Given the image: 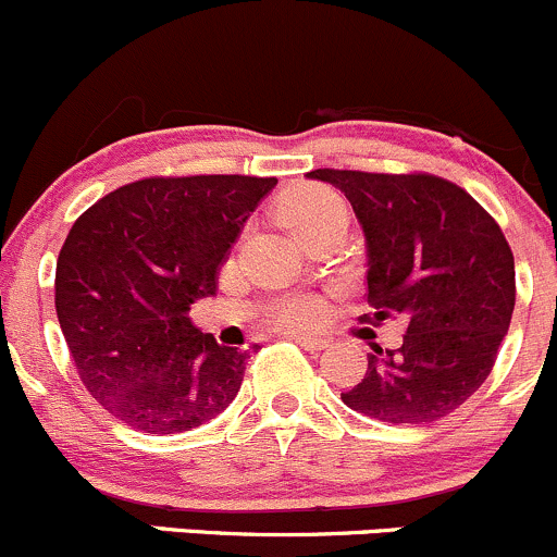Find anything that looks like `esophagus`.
Segmentation results:
<instances>
[{"label": "esophagus", "mask_w": 557, "mask_h": 557, "mask_svg": "<svg viewBox=\"0 0 557 557\" xmlns=\"http://www.w3.org/2000/svg\"><path fill=\"white\" fill-rule=\"evenodd\" d=\"M290 338H294L296 344H301L304 349H309V352H318V349L327 347V338L323 336H304V333H294Z\"/></svg>", "instance_id": "1"}]
</instances>
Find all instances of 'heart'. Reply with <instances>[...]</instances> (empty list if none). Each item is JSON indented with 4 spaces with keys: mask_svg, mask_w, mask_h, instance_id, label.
<instances>
[{
    "mask_svg": "<svg viewBox=\"0 0 557 557\" xmlns=\"http://www.w3.org/2000/svg\"><path fill=\"white\" fill-rule=\"evenodd\" d=\"M274 215L294 237H304V234L320 230L336 215H344V202L338 200L336 191L325 189V186H296V189L285 191L280 197L277 205H274ZM318 314V304L309 301V298H296V301L285 304L280 309L277 323L285 327H304L312 325Z\"/></svg>",
    "mask_w": 557,
    "mask_h": 557,
    "instance_id": "1",
    "label": "heart"
}]
</instances>
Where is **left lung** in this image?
Instances as JSON below:
<instances>
[{"mask_svg":"<svg viewBox=\"0 0 557 557\" xmlns=\"http://www.w3.org/2000/svg\"><path fill=\"white\" fill-rule=\"evenodd\" d=\"M344 191L362 226L373 320H406L400 349L371 344L357 413L389 424L448 417L494 368L515 309V259L499 224L461 186L426 173H307Z\"/></svg>","mask_w":557,"mask_h":557,"instance_id":"obj_1","label":"left lung"}]
</instances>
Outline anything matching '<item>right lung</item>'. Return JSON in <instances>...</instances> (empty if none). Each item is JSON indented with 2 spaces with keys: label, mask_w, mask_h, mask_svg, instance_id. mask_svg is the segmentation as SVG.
<instances>
[{
  "label": "right lung",
  "mask_w": 557,
  "mask_h": 557,
  "mask_svg": "<svg viewBox=\"0 0 557 557\" xmlns=\"http://www.w3.org/2000/svg\"><path fill=\"white\" fill-rule=\"evenodd\" d=\"M277 178H144L74 221L55 312L82 384L122 424L175 435L237 397L245 357L191 323L234 239Z\"/></svg>",
  "instance_id": "obj_1"
}]
</instances>
